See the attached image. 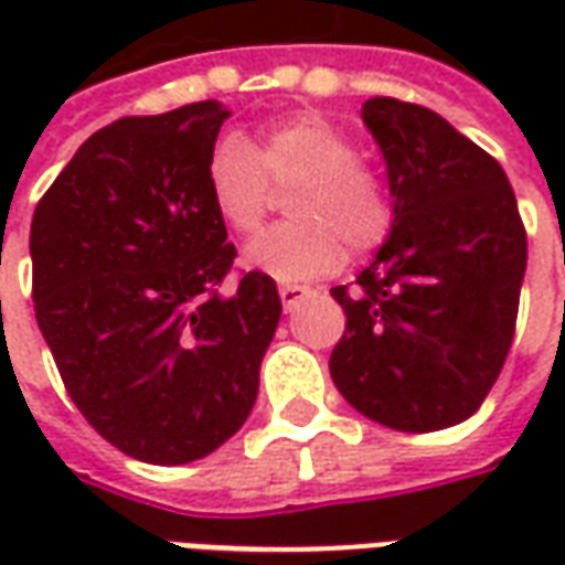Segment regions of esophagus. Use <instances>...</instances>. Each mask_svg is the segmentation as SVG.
Instances as JSON below:
<instances>
[{"label": "esophagus", "instance_id": "esophagus-1", "mask_svg": "<svg viewBox=\"0 0 565 565\" xmlns=\"http://www.w3.org/2000/svg\"><path fill=\"white\" fill-rule=\"evenodd\" d=\"M278 296H281L284 308L294 311L299 302H306L308 296H311V290H308V287H299V284H281V287H278Z\"/></svg>", "mask_w": 565, "mask_h": 565}]
</instances>
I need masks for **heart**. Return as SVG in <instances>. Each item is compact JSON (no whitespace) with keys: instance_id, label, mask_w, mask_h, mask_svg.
<instances>
[{"instance_id":"heart-1","label":"heart","mask_w":565,"mask_h":565,"mask_svg":"<svg viewBox=\"0 0 565 565\" xmlns=\"http://www.w3.org/2000/svg\"><path fill=\"white\" fill-rule=\"evenodd\" d=\"M211 205L233 233L266 221L275 190L289 193L290 223L271 226L245 247V266L278 281H306L344 257L366 254L391 233L393 205L356 141L323 115H296L269 127L254 148L238 136L214 145L205 169Z\"/></svg>"}]
</instances>
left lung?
<instances>
[{
	"instance_id": "8db88e82",
	"label": "left lung",
	"mask_w": 565,
	"mask_h": 565,
	"mask_svg": "<svg viewBox=\"0 0 565 565\" xmlns=\"http://www.w3.org/2000/svg\"><path fill=\"white\" fill-rule=\"evenodd\" d=\"M363 124L387 162L393 226L356 287H332L344 335L330 375L360 415L399 433L472 417L502 372L526 271L509 178L424 105L375 96Z\"/></svg>"
}]
</instances>
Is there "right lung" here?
Returning <instances> with one entry per match:
<instances>
[{
	"instance_id": "1",
	"label": "right lung",
	"mask_w": 565,
	"mask_h": 565,
	"mask_svg": "<svg viewBox=\"0 0 565 565\" xmlns=\"http://www.w3.org/2000/svg\"><path fill=\"white\" fill-rule=\"evenodd\" d=\"M230 111L120 117L84 141L32 214V302L87 424L141 462L209 457L254 408L281 299L235 247L209 157Z\"/></svg>"
}]
</instances>
